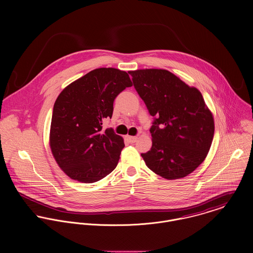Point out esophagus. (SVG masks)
Segmentation results:
<instances>
[{
	"label": "esophagus",
	"instance_id": "obj_1",
	"mask_svg": "<svg viewBox=\"0 0 253 253\" xmlns=\"http://www.w3.org/2000/svg\"><path fill=\"white\" fill-rule=\"evenodd\" d=\"M126 138H127V140H128L130 143H135V142L137 141V139H138L136 136H129V135L126 136Z\"/></svg>",
	"mask_w": 253,
	"mask_h": 253
}]
</instances>
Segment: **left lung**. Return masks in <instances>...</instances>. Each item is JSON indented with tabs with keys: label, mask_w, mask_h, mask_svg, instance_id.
<instances>
[{
	"label": "left lung",
	"mask_w": 253,
	"mask_h": 253,
	"mask_svg": "<svg viewBox=\"0 0 253 253\" xmlns=\"http://www.w3.org/2000/svg\"><path fill=\"white\" fill-rule=\"evenodd\" d=\"M136 91L155 118L146 166L168 180L192 173L207 158L214 119L201 91L165 69L129 71Z\"/></svg>",
	"instance_id": "1"
}]
</instances>
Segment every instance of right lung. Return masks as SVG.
Returning <instances> with one entry per match:
<instances>
[{"label":"right lung","mask_w":253,"mask_h":253,"mask_svg":"<svg viewBox=\"0 0 253 253\" xmlns=\"http://www.w3.org/2000/svg\"><path fill=\"white\" fill-rule=\"evenodd\" d=\"M132 85L128 74L97 68L68 84L55 100L49 146L54 160L71 179L93 183L117 167L125 147L122 136L102 124L113 114L115 98Z\"/></svg>","instance_id":"obj_1"}]
</instances>
